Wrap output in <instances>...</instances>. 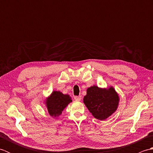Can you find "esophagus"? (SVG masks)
Masks as SVG:
<instances>
[{
    "mask_svg": "<svg viewBox=\"0 0 153 153\" xmlns=\"http://www.w3.org/2000/svg\"><path fill=\"white\" fill-rule=\"evenodd\" d=\"M74 99L77 100V101H80L82 100V96H75Z\"/></svg>",
    "mask_w": 153,
    "mask_h": 153,
    "instance_id": "1",
    "label": "esophagus"
}]
</instances>
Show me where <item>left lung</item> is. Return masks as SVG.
Returning a JSON list of instances; mask_svg holds the SVG:
<instances>
[{
    "label": "left lung",
    "instance_id": "left-lung-1",
    "mask_svg": "<svg viewBox=\"0 0 153 153\" xmlns=\"http://www.w3.org/2000/svg\"><path fill=\"white\" fill-rule=\"evenodd\" d=\"M120 97L113 87L100 88L93 85L87 89L83 102L96 119L105 120L116 112Z\"/></svg>",
    "mask_w": 153,
    "mask_h": 153
}]
</instances>
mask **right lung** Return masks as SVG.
Here are the masks:
<instances>
[{
  "instance_id": "right-lung-1",
  "label": "right lung",
  "mask_w": 153,
  "mask_h": 153,
  "mask_svg": "<svg viewBox=\"0 0 153 153\" xmlns=\"http://www.w3.org/2000/svg\"><path fill=\"white\" fill-rule=\"evenodd\" d=\"M71 102L72 100L70 95H64L59 91H54L45 100L48 114L53 118L59 116Z\"/></svg>"
}]
</instances>
